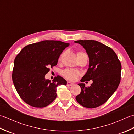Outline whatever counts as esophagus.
I'll list each match as a JSON object with an SVG mask.
<instances>
[{"instance_id":"1","label":"esophagus","mask_w":134,"mask_h":134,"mask_svg":"<svg viewBox=\"0 0 134 134\" xmlns=\"http://www.w3.org/2000/svg\"><path fill=\"white\" fill-rule=\"evenodd\" d=\"M74 84L73 83H71V82H67V86H72V85H74Z\"/></svg>"}]
</instances>
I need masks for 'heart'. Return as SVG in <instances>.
I'll return each instance as SVG.
<instances>
[{
    "mask_svg": "<svg viewBox=\"0 0 134 134\" xmlns=\"http://www.w3.org/2000/svg\"><path fill=\"white\" fill-rule=\"evenodd\" d=\"M76 54H77V56H87L86 53L82 52V51H78ZM62 74L65 79H68V80L70 81H74L80 75V72L74 70L67 69L63 71L62 72Z\"/></svg>",
    "mask_w": 134,
    "mask_h": 134,
    "instance_id": "b5f03b06",
    "label": "heart"
}]
</instances>
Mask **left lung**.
<instances>
[{
    "label": "left lung",
    "instance_id": "1",
    "mask_svg": "<svg viewBox=\"0 0 134 134\" xmlns=\"http://www.w3.org/2000/svg\"><path fill=\"white\" fill-rule=\"evenodd\" d=\"M86 51L89 67L81 82L93 81L90 87L79 83L81 93L76 100L82 106L94 108L106 102L116 89L121 80V64L112 48L97 41L78 40Z\"/></svg>",
    "mask_w": 134,
    "mask_h": 134
}]
</instances>
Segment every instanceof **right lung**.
Here are the masks:
<instances>
[{"label":"right lung","mask_w":134,"mask_h":134,"mask_svg":"<svg viewBox=\"0 0 134 134\" xmlns=\"http://www.w3.org/2000/svg\"><path fill=\"white\" fill-rule=\"evenodd\" d=\"M70 45L60 41L44 40L24 47L14 60L13 82L21 99L30 106L44 108L56 98V88L67 81L58 75L53 80L45 75L58 63L63 51Z\"/></svg>","instance_id":"obj_1"}]
</instances>
